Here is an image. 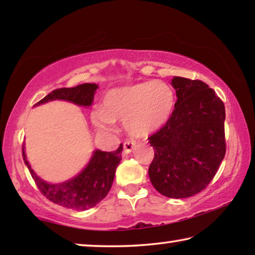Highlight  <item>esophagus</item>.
<instances>
[{
	"mask_svg": "<svg viewBox=\"0 0 255 255\" xmlns=\"http://www.w3.org/2000/svg\"><path fill=\"white\" fill-rule=\"evenodd\" d=\"M136 145V142L135 140H132V139H127L126 142L124 143V152L125 153H130L131 152V150L134 149V146Z\"/></svg>",
	"mask_w": 255,
	"mask_h": 255,
	"instance_id": "34e87169",
	"label": "esophagus"
}]
</instances>
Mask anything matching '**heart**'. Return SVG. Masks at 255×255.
I'll return each mask as SVG.
<instances>
[{
  "label": "heart",
  "instance_id": "heart-1",
  "mask_svg": "<svg viewBox=\"0 0 255 255\" xmlns=\"http://www.w3.org/2000/svg\"><path fill=\"white\" fill-rule=\"evenodd\" d=\"M174 106L172 87L153 80L109 90L103 98V109L95 110L91 119L101 130H112L115 121L124 119L129 134L145 136L169 119Z\"/></svg>",
  "mask_w": 255,
  "mask_h": 255
}]
</instances>
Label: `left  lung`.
Segmentation results:
<instances>
[{
  "mask_svg": "<svg viewBox=\"0 0 255 255\" xmlns=\"http://www.w3.org/2000/svg\"><path fill=\"white\" fill-rule=\"evenodd\" d=\"M177 101L169 119L149 137L154 158L149 176L168 198H188L207 187L226 154V109L200 80L174 77Z\"/></svg>",
  "mask_w": 255,
  "mask_h": 255,
  "instance_id": "obj_1",
  "label": "left lung"
}]
</instances>
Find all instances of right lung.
I'll return each instance as SVG.
<instances>
[{"label":"right lung","mask_w":255,"mask_h":255,"mask_svg":"<svg viewBox=\"0 0 255 255\" xmlns=\"http://www.w3.org/2000/svg\"><path fill=\"white\" fill-rule=\"evenodd\" d=\"M97 88L98 86L95 83H83L73 88H59L51 91L35 105L47 103L49 101L64 100L77 105L90 106L93 104L94 95ZM123 147V144H120V146L113 152L96 150L89 164L79 175L63 183L56 184L47 183L33 172L26 159L24 146L22 157L37 189L45 198L71 210L86 211L96 206L109 193L115 180L116 169L121 160Z\"/></svg>","instance_id":"right-lung-1"}]
</instances>
